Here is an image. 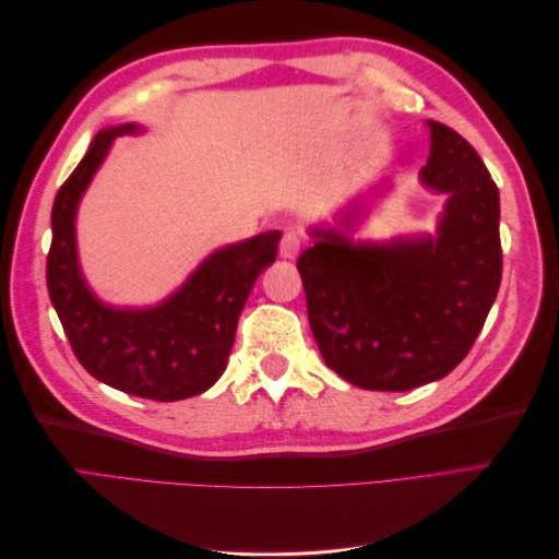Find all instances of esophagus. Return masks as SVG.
<instances>
[{
    "label": "esophagus",
    "instance_id": "34e87169",
    "mask_svg": "<svg viewBox=\"0 0 559 559\" xmlns=\"http://www.w3.org/2000/svg\"><path fill=\"white\" fill-rule=\"evenodd\" d=\"M300 247H302L300 233H298V230H294V228L284 230V235H282V242H280V253H282V259H296V257H298V251H300Z\"/></svg>",
    "mask_w": 559,
    "mask_h": 559
}]
</instances>
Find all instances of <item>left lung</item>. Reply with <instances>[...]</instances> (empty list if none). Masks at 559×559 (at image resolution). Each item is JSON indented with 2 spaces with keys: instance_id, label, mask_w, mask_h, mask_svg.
I'll list each match as a JSON object with an SVG mask.
<instances>
[{
  "instance_id": "8db88e82",
  "label": "left lung",
  "mask_w": 559,
  "mask_h": 559,
  "mask_svg": "<svg viewBox=\"0 0 559 559\" xmlns=\"http://www.w3.org/2000/svg\"><path fill=\"white\" fill-rule=\"evenodd\" d=\"M429 128L419 177L448 193L436 238L352 245L319 228L296 263L321 357L361 389L408 392L445 378L476 343L501 284L497 183L460 132Z\"/></svg>"
}]
</instances>
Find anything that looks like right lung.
I'll list each match as a JSON object with an SVG mask.
<instances>
[{"label":"right lung","instance_id":"1","mask_svg":"<svg viewBox=\"0 0 559 559\" xmlns=\"http://www.w3.org/2000/svg\"><path fill=\"white\" fill-rule=\"evenodd\" d=\"M138 126L103 130L67 177L50 212L46 284L79 364L118 392L151 401L198 396L222 378L238 319L257 277L275 261L280 230L214 251L158 308L116 310L81 277L74 216L111 142Z\"/></svg>","mask_w":559,"mask_h":559}]
</instances>
